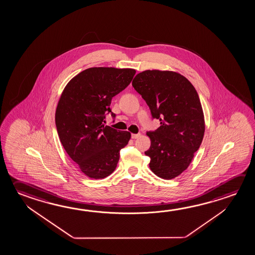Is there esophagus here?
I'll use <instances>...</instances> for the list:
<instances>
[{"label":"esophagus","mask_w":255,"mask_h":255,"mask_svg":"<svg viewBox=\"0 0 255 255\" xmlns=\"http://www.w3.org/2000/svg\"><path fill=\"white\" fill-rule=\"evenodd\" d=\"M138 137H140V133L131 134V138H133V139H136V138H138Z\"/></svg>","instance_id":"esophagus-1"}]
</instances>
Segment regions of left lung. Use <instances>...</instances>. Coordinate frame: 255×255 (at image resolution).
<instances>
[{
	"instance_id": "1",
	"label": "left lung",
	"mask_w": 255,
	"mask_h": 255,
	"mask_svg": "<svg viewBox=\"0 0 255 255\" xmlns=\"http://www.w3.org/2000/svg\"><path fill=\"white\" fill-rule=\"evenodd\" d=\"M132 86L145 100L161 126L146 135L150 147L149 167L154 174L171 180L188 169L203 141L205 123L196 89L177 72L145 70Z\"/></svg>"
}]
</instances>
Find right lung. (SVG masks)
Listing matches in <instances>:
<instances>
[{"label":"right lung","instance_id":"add662e5","mask_svg":"<svg viewBox=\"0 0 255 255\" xmlns=\"http://www.w3.org/2000/svg\"><path fill=\"white\" fill-rule=\"evenodd\" d=\"M136 73L132 68L91 67L64 88L55 113L59 139L70 158L91 179H104L117 168L119 152L130 133L105 126L106 112L115 114L111 100L125 90Z\"/></svg>","mask_w":255,"mask_h":255}]
</instances>
